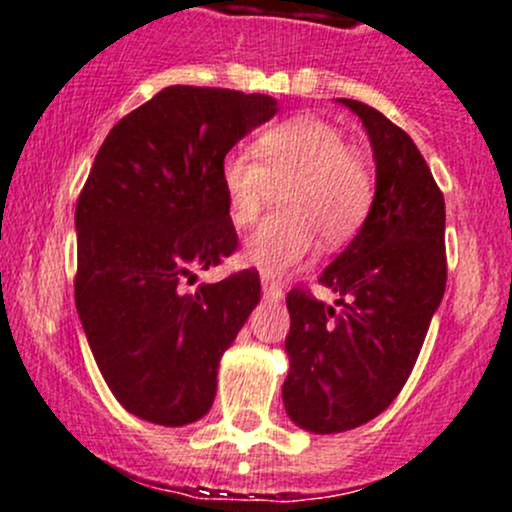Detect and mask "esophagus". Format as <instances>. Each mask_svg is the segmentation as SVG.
I'll return each mask as SVG.
<instances>
[{
    "mask_svg": "<svg viewBox=\"0 0 512 512\" xmlns=\"http://www.w3.org/2000/svg\"><path fill=\"white\" fill-rule=\"evenodd\" d=\"M261 286H263V295H266L268 300H281L283 298V291L278 283H273L268 276H261Z\"/></svg>",
    "mask_w": 512,
    "mask_h": 512,
    "instance_id": "esophagus-1",
    "label": "esophagus"
}]
</instances>
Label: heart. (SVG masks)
<instances>
[{
  "label": "heart",
  "instance_id": "obj_1",
  "mask_svg": "<svg viewBox=\"0 0 512 512\" xmlns=\"http://www.w3.org/2000/svg\"><path fill=\"white\" fill-rule=\"evenodd\" d=\"M249 152L221 160V189L234 226L261 217L273 187L283 189L288 217L263 221L246 239L244 261L266 276H281L313 251L315 234L335 246L350 239L372 207V170L350 150L342 130L318 118H293L273 125Z\"/></svg>",
  "mask_w": 512,
  "mask_h": 512
}]
</instances>
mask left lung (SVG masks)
Returning <instances> with one entry per match:
<instances>
[{"label":"left lung","instance_id":"8db88e82","mask_svg":"<svg viewBox=\"0 0 512 512\" xmlns=\"http://www.w3.org/2000/svg\"><path fill=\"white\" fill-rule=\"evenodd\" d=\"M372 142L370 214L320 283L335 305L293 288L283 404L300 429L337 434L382 414L402 392L446 291V207L414 140L379 110L340 98Z\"/></svg>","mask_w":512,"mask_h":512}]
</instances>
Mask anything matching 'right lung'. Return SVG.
Segmentation results:
<instances>
[{"instance_id": "1", "label": "right lung", "mask_w": 512, "mask_h": 512, "mask_svg": "<svg viewBox=\"0 0 512 512\" xmlns=\"http://www.w3.org/2000/svg\"><path fill=\"white\" fill-rule=\"evenodd\" d=\"M276 110L261 93L170 86L100 145L76 204V308L105 384L140 419H202L261 298L251 268L194 293L182 283L239 246L221 160Z\"/></svg>"}]
</instances>
